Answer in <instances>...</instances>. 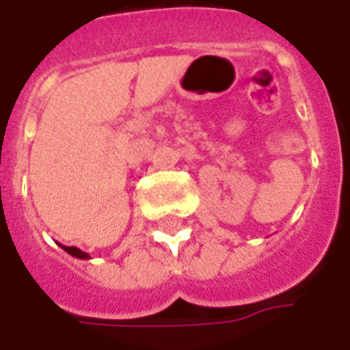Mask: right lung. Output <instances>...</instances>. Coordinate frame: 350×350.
Returning a JSON list of instances; mask_svg holds the SVG:
<instances>
[{
    "label": "right lung",
    "instance_id": "1",
    "mask_svg": "<svg viewBox=\"0 0 350 350\" xmlns=\"http://www.w3.org/2000/svg\"><path fill=\"white\" fill-rule=\"evenodd\" d=\"M59 247H62V250H64V251H67V253H69V255H72V257H77V258H90V255H88L86 251L79 250V247H69V245H62V243H59Z\"/></svg>",
    "mask_w": 350,
    "mask_h": 350
}]
</instances>
